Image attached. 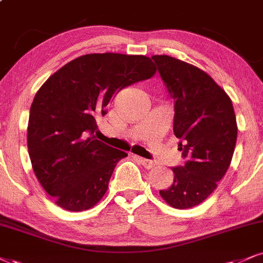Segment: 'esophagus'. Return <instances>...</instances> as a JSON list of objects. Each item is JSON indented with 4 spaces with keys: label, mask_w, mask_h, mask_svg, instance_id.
I'll list each match as a JSON object with an SVG mask.
<instances>
[{
    "label": "esophagus",
    "mask_w": 263,
    "mask_h": 263,
    "mask_svg": "<svg viewBox=\"0 0 263 263\" xmlns=\"http://www.w3.org/2000/svg\"><path fill=\"white\" fill-rule=\"evenodd\" d=\"M137 160L140 162V163L144 166L146 170H151V168H154L156 166V163H155L154 161H150V160H146V158H142V157H139V156H134Z\"/></svg>",
    "instance_id": "obj_1"
}]
</instances>
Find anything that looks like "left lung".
Here are the masks:
<instances>
[{"label": "left lung", "instance_id": "obj_1", "mask_svg": "<svg viewBox=\"0 0 263 263\" xmlns=\"http://www.w3.org/2000/svg\"><path fill=\"white\" fill-rule=\"evenodd\" d=\"M174 101L173 132L186 158L172 168L173 184L160 195L174 209H191L215 191L231 166L238 125L231 97L209 74L166 54H155Z\"/></svg>", "mask_w": 263, "mask_h": 263}]
</instances>
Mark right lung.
<instances>
[{
    "label": "right lung",
    "instance_id": "obj_1",
    "mask_svg": "<svg viewBox=\"0 0 263 263\" xmlns=\"http://www.w3.org/2000/svg\"><path fill=\"white\" fill-rule=\"evenodd\" d=\"M155 73L146 56L90 53L42 84L30 107L28 150L35 176L57 206L79 212L102 199L116 164L128 154L96 140V118L123 87Z\"/></svg>",
    "mask_w": 263,
    "mask_h": 263
}]
</instances>
